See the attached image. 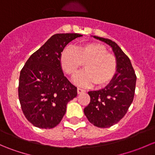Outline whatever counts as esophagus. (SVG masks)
Masks as SVG:
<instances>
[{
  "label": "esophagus",
  "mask_w": 155,
  "mask_h": 155,
  "mask_svg": "<svg viewBox=\"0 0 155 155\" xmlns=\"http://www.w3.org/2000/svg\"><path fill=\"white\" fill-rule=\"evenodd\" d=\"M77 92L79 94H83L85 92V89H82V88H80V87H78L77 88Z\"/></svg>",
  "instance_id": "1"
}]
</instances>
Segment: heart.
Masks as SVG:
<instances>
[{
  "label": "heart",
  "mask_w": 155,
  "mask_h": 155,
  "mask_svg": "<svg viewBox=\"0 0 155 155\" xmlns=\"http://www.w3.org/2000/svg\"><path fill=\"white\" fill-rule=\"evenodd\" d=\"M85 63L86 70L75 79L79 85L96 83L99 87L104 86L112 81L116 73V58L100 43H83L74 48H65L61 53V66L70 77H75Z\"/></svg>",
  "instance_id": "1"
}]
</instances>
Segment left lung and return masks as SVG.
I'll use <instances>...</instances> for the list:
<instances>
[{
    "instance_id": "1",
    "label": "left lung",
    "mask_w": 155,
    "mask_h": 155,
    "mask_svg": "<svg viewBox=\"0 0 155 155\" xmlns=\"http://www.w3.org/2000/svg\"><path fill=\"white\" fill-rule=\"evenodd\" d=\"M112 48L117 61L116 73L109 85L99 91H91L90 103L84 109L87 120L97 127L117 124L125 115L134 101L137 76L129 58L109 39L94 36Z\"/></svg>"
}]
</instances>
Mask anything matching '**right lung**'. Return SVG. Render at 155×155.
Listing matches in <instances>:
<instances>
[{"mask_svg":"<svg viewBox=\"0 0 155 155\" xmlns=\"http://www.w3.org/2000/svg\"><path fill=\"white\" fill-rule=\"evenodd\" d=\"M79 34H56L33 53L20 72L18 99L25 118L39 128L51 129L63 118L77 87L62 71L60 55Z\"/></svg>","mask_w":155,"mask_h":155,"instance_id":"right-lung-1","label":"right lung"}]
</instances>
